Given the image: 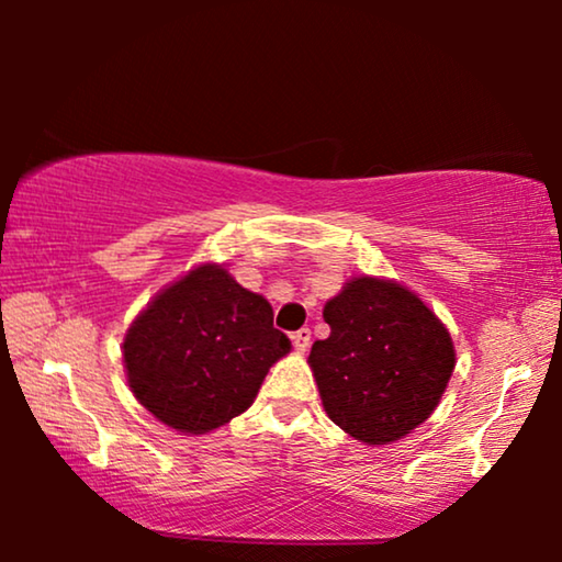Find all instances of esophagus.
Listing matches in <instances>:
<instances>
[{
    "mask_svg": "<svg viewBox=\"0 0 562 562\" xmlns=\"http://www.w3.org/2000/svg\"><path fill=\"white\" fill-rule=\"evenodd\" d=\"M291 342H294V348H296L299 352H304L306 348H310V342H312V329H310V327L296 329V333L291 335Z\"/></svg>",
    "mask_w": 562,
    "mask_h": 562,
    "instance_id": "34e87169",
    "label": "esophagus"
}]
</instances>
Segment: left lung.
I'll return each instance as SVG.
<instances>
[{
	"label": "left lung",
	"mask_w": 562,
	"mask_h": 562,
	"mask_svg": "<svg viewBox=\"0 0 562 562\" xmlns=\"http://www.w3.org/2000/svg\"><path fill=\"white\" fill-rule=\"evenodd\" d=\"M327 340L310 366L327 417L350 437L386 445L435 412L456 350L442 322L398 283L352 279L325 304Z\"/></svg>",
	"instance_id": "obj_1"
}]
</instances>
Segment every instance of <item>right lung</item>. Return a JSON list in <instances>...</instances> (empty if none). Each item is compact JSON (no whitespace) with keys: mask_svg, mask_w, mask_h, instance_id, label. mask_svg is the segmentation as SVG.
Returning <instances> with one entry per match:
<instances>
[{"mask_svg":"<svg viewBox=\"0 0 562 562\" xmlns=\"http://www.w3.org/2000/svg\"><path fill=\"white\" fill-rule=\"evenodd\" d=\"M291 350L263 296L222 266H199L160 291L125 337L137 402L189 435L217 429L256 398L268 368Z\"/></svg>","mask_w":562,"mask_h":562,"instance_id":"obj_1","label":"right lung"}]
</instances>
